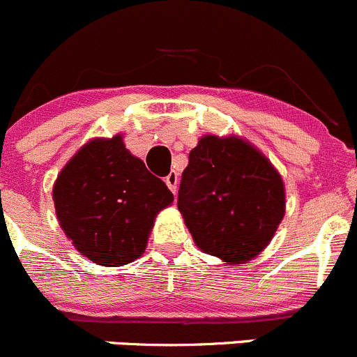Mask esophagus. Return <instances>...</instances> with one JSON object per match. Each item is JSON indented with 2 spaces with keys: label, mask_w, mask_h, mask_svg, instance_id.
<instances>
[{
  "label": "esophagus",
  "mask_w": 357,
  "mask_h": 357,
  "mask_svg": "<svg viewBox=\"0 0 357 357\" xmlns=\"http://www.w3.org/2000/svg\"><path fill=\"white\" fill-rule=\"evenodd\" d=\"M165 185L169 186V190H171L172 193H176V188H178V174L176 172H169L167 176H165Z\"/></svg>",
  "instance_id": "1"
}]
</instances>
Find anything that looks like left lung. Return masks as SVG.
I'll return each mask as SVG.
<instances>
[{
  "label": "left lung",
  "mask_w": 357,
  "mask_h": 357,
  "mask_svg": "<svg viewBox=\"0 0 357 357\" xmlns=\"http://www.w3.org/2000/svg\"><path fill=\"white\" fill-rule=\"evenodd\" d=\"M178 208L202 252L243 264L275 236L285 215V185L245 138L205 135L183 171Z\"/></svg>",
  "instance_id": "8db88e82"
}]
</instances>
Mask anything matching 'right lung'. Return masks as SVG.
I'll return each mask as SVG.
<instances>
[{"label": "right lung", "instance_id": "1", "mask_svg": "<svg viewBox=\"0 0 357 357\" xmlns=\"http://www.w3.org/2000/svg\"><path fill=\"white\" fill-rule=\"evenodd\" d=\"M172 200L122 135L89 139L53 185L60 228L81 255L107 268L142 257L157 214Z\"/></svg>", "mask_w": 357, "mask_h": 357}]
</instances>
